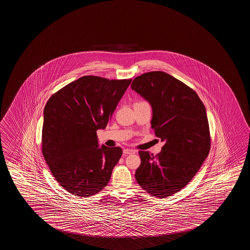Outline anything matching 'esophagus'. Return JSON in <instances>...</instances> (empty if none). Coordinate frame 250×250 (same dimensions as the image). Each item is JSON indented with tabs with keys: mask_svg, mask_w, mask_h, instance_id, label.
<instances>
[{
	"mask_svg": "<svg viewBox=\"0 0 250 250\" xmlns=\"http://www.w3.org/2000/svg\"><path fill=\"white\" fill-rule=\"evenodd\" d=\"M123 153L125 155H128V154H132V153H135V151L132 150V149H124Z\"/></svg>",
	"mask_w": 250,
	"mask_h": 250,
	"instance_id": "esophagus-1",
	"label": "esophagus"
}]
</instances>
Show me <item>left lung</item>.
<instances>
[{
	"label": "left lung",
	"mask_w": 250,
	"mask_h": 250,
	"mask_svg": "<svg viewBox=\"0 0 250 250\" xmlns=\"http://www.w3.org/2000/svg\"><path fill=\"white\" fill-rule=\"evenodd\" d=\"M131 87L151 104V128L165 142L156 156L139 151L136 180L153 196H171L188 184L208 155L206 108L194 90L163 71L142 74Z\"/></svg>",
	"instance_id": "8db88e82"
}]
</instances>
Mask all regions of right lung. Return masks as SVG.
I'll return each instance as SVG.
<instances>
[{
    "label": "right lung",
    "mask_w": 250,
    "mask_h": 250,
    "mask_svg": "<svg viewBox=\"0 0 250 250\" xmlns=\"http://www.w3.org/2000/svg\"><path fill=\"white\" fill-rule=\"evenodd\" d=\"M131 82L84 76L46 104L42 155L58 183L76 196L94 195L110 181L122 149L99 147L97 131L106 127Z\"/></svg>",
    "instance_id": "obj_1"
}]
</instances>
